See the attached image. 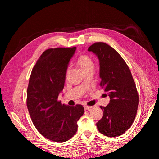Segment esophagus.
Instances as JSON below:
<instances>
[{
  "label": "esophagus",
  "mask_w": 159,
  "mask_h": 159,
  "mask_svg": "<svg viewBox=\"0 0 159 159\" xmlns=\"http://www.w3.org/2000/svg\"><path fill=\"white\" fill-rule=\"evenodd\" d=\"M91 107V106H88V105H84V109L85 110H89V109H90Z\"/></svg>",
  "instance_id": "1"
}]
</instances>
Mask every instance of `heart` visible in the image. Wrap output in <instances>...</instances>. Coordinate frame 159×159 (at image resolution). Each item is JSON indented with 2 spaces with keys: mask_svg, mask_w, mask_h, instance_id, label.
<instances>
[{
  "mask_svg": "<svg viewBox=\"0 0 159 159\" xmlns=\"http://www.w3.org/2000/svg\"><path fill=\"white\" fill-rule=\"evenodd\" d=\"M78 62L80 65L81 66V68H82L83 70H87L89 69H92L95 68V64L94 61L88 55H81L78 57ZM69 69L67 70V72L68 71Z\"/></svg>",
  "mask_w": 159,
  "mask_h": 159,
  "instance_id": "1",
  "label": "heart"
}]
</instances>
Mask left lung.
Instances as JSON below:
<instances>
[{
  "mask_svg": "<svg viewBox=\"0 0 159 159\" xmlns=\"http://www.w3.org/2000/svg\"><path fill=\"white\" fill-rule=\"evenodd\" d=\"M99 60V84L110 98V103L100 106L103 116L97 123L98 131L104 135H121L131 127L135 119L139 94L127 64L121 56L104 42H95L88 48Z\"/></svg>",
  "mask_w": 159,
  "mask_h": 159,
  "instance_id": "left-lung-1",
  "label": "left lung"
}]
</instances>
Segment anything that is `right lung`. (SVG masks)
Wrapping results in <instances>:
<instances>
[{
  "label": "right lung",
  "mask_w": 159,
  "mask_h": 159,
  "mask_svg": "<svg viewBox=\"0 0 159 159\" xmlns=\"http://www.w3.org/2000/svg\"><path fill=\"white\" fill-rule=\"evenodd\" d=\"M76 48L46 50L32 68L27 89L26 105L38 131L55 142L68 141L78 130L84 113L81 105L61 104L57 97L64 86L69 61Z\"/></svg>",
  "instance_id": "1"
}]
</instances>
